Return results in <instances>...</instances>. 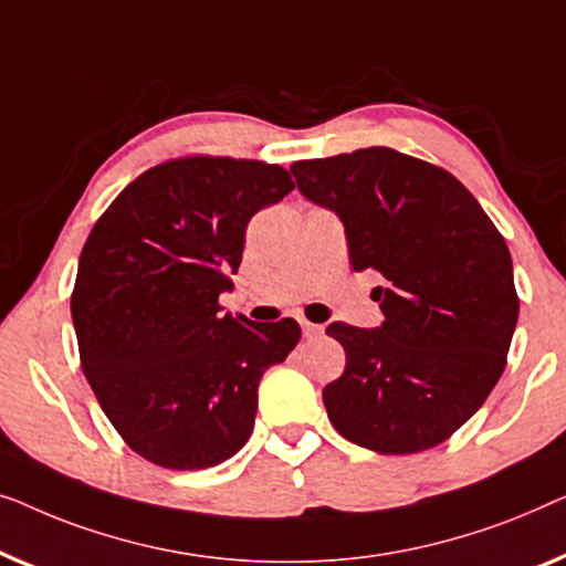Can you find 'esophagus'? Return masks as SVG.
Here are the masks:
<instances>
[{
    "label": "esophagus",
    "instance_id": "esophagus-1",
    "mask_svg": "<svg viewBox=\"0 0 566 566\" xmlns=\"http://www.w3.org/2000/svg\"><path fill=\"white\" fill-rule=\"evenodd\" d=\"M300 328H302V336H305V338H315V336H321V333H323V325L310 323V321H305V317H300Z\"/></svg>",
    "mask_w": 566,
    "mask_h": 566
}]
</instances>
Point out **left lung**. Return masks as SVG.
Segmentation results:
<instances>
[{
  "mask_svg": "<svg viewBox=\"0 0 566 566\" xmlns=\"http://www.w3.org/2000/svg\"><path fill=\"white\" fill-rule=\"evenodd\" d=\"M302 197L344 222L356 272L374 269L385 323H331L346 369L323 389L336 431L416 453L459 431L505 369L518 294L505 238L457 177L374 146L292 164Z\"/></svg>",
  "mask_w": 566,
  "mask_h": 566,
  "instance_id": "obj_1",
  "label": "left lung"
}]
</instances>
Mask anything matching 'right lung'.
<instances>
[{
	"instance_id": "1",
	"label": "right lung",
	"mask_w": 566,
	"mask_h": 566,
	"mask_svg": "<svg viewBox=\"0 0 566 566\" xmlns=\"http://www.w3.org/2000/svg\"><path fill=\"white\" fill-rule=\"evenodd\" d=\"M294 189L276 164L187 156L130 181L86 238L71 317L97 400L143 459L207 469L243 449L259 381L300 325L220 315L245 226Z\"/></svg>"
}]
</instances>
